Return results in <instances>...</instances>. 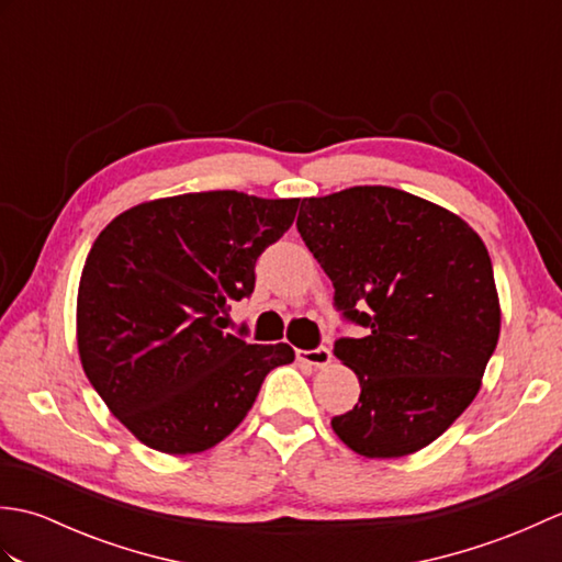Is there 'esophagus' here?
Wrapping results in <instances>:
<instances>
[{"label": "esophagus", "instance_id": "obj_1", "mask_svg": "<svg viewBox=\"0 0 562 562\" xmlns=\"http://www.w3.org/2000/svg\"><path fill=\"white\" fill-rule=\"evenodd\" d=\"M330 357H333L330 350L324 348V345H321V348H314V350H296V360H302V362L312 364V367L330 364Z\"/></svg>", "mask_w": 562, "mask_h": 562}]
</instances>
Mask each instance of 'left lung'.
Masks as SVG:
<instances>
[{"label": "left lung", "instance_id": "1", "mask_svg": "<svg viewBox=\"0 0 562 562\" xmlns=\"http://www.w3.org/2000/svg\"><path fill=\"white\" fill-rule=\"evenodd\" d=\"M304 244L333 282V306L364 338L333 355L360 379V401L330 420L352 451L398 459L469 408L499 338L487 248L449 210L386 186L302 200Z\"/></svg>", "mask_w": 562, "mask_h": 562}]
</instances>
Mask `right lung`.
<instances>
[{
	"label": "right lung",
	"instance_id": "right-lung-1",
	"mask_svg": "<svg viewBox=\"0 0 562 562\" xmlns=\"http://www.w3.org/2000/svg\"><path fill=\"white\" fill-rule=\"evenodd\" d=\"M300 200L210 190L142 202L105 226L81 270L77 342L103 403L142 445L198 453L232 435L288 342L226 333L229 302Z\"/></svg>",
	"mask_w": 562,
	"mask_h": 562
}]
</instances>
